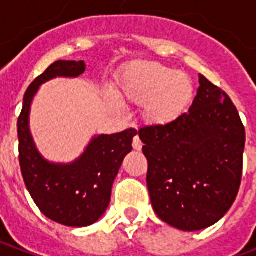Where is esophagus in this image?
Here are the masks:
<instances>
[{"mask_svg":"<svg viewBox=\"0 0 256 256\" xmlns=\"http://www.w3.org/2000/svg\"><path fill=\"white\" fill-rule=\"evenodd\" d=\"M133 148L136 150H141V148H142V142H141L138 136H136L133 138Z\"/></svg>","mask_w":256,"mask_h":256,"instance_id":"obj_1","label":"esophagus"}]
</instances>
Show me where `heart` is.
<instances>
[{
  "instance_id": "obj_1",
  "label": "heart",
  "mask_w": 256,
  "mask_h": 256,
  "mask_svg": "<svg viewBox=\"0 0 256 256\" xmlns=\"http://www.w3.org/2000/svg\"><path fill=\"white\" fill-rule=\"evenodd\" d=\"M118 100L142 106V118L154 126H167L181 118L193 97V84L182 71L155 62L128 66L118 79Z\"/></svg>"
}]
</instances>
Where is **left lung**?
Wrapping results in <instances>:
<instances>
[{
  "label": "left lung",
  "instance_id": "8db88e82",
  "mask_svg": "<svg viewBox=\"0 0 256 256\" xmlns=\"http://www.w3.org/2000/svg\"><path fill=\"white\" fill-rule=\"evenodd\" d=\"M190 110L167 126L138 130L156 215L180 230L214 225L236 200L246 128L224 90L200 74Z\"/></svg>",
  "mask_w": 256,
  "mask_h": 256
}]
</instances>
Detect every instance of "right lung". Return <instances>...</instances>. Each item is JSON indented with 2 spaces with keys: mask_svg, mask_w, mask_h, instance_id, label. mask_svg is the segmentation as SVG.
I'll list each match as a JSON object with an SVG mask.
<instances>
[{
  "mask_svg": "<svg viewBox=\"0 0 256 256\" xmlns=\"http://www.w3.org/2000/svg\"><path fill=\"white\" fill-rule=\"evenodd\" d=\"M84 62L58 60L50 64L26 92L18 119L19 162L22 176L41 212L60 225L84 228L106 212L114 180L124 156L133 150L136 128L122 133L101 134L90 141L84 155L71 164H53L42 158L31 138L28 114L40 84L54 76H78Z\"/></svg>",
  "mask_w": 256,
  "mask_h": 256,
  "instance_id": "1",
  "label": "right lung"
}]
</instances>
